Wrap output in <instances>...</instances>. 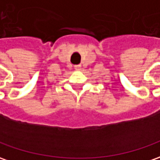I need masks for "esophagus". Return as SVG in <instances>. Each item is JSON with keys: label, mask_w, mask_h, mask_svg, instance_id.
Listing matches in <instances>:
<instances>
[{"label": "esophagus", "mask_w": 160, "mask_h": 160, "mask_svg": "<svg viewBox=\"0 0 160 160\" xmlns=\"http://www.w3.org/2000/svg\"><path fill=\"white\" fill-rule=\"evenodd\" d=\"M80 67H81V65H80V64H78V65H75V69L76 70H78V71H79V70H80Z\"/></svg>", "instance_id": "34e87169"}]
</instances>
